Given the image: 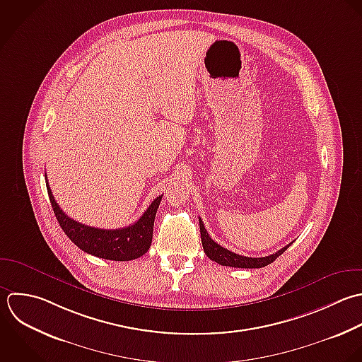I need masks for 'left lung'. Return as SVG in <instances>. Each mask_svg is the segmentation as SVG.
I'll return each instance as SVG.
<instances>
[{
	"label": "left lung",
	"mask_w": 362,
	"mask_h": 362,
	"mask_svg": "<svg viewBox=\"0 0 362 362\" xmlns=\"http://www.w3.org/2000/svg\"><path fill=\"white\" fill-rule=\"evenodd\" d=\"M199 223H200V235H202V244H203V250L206 252V255L223 265V267H233V268H247V269H254V268H264L269 264H272L279 255H282L288 248L289 245L292 244H288L285 248L279 250L278 252L272 254V255H268V257H262V258H250V257H243V255H238L235 252H231L228 251L227 248L218 245L217 243H214L211 240V237L209 235L207 230L204 228V224L202 221V218H199Z\"/></svg>",
	"instance_id": "left-lung-1"
}]
</instances>
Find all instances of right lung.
<instances>
[{"mask_svg": "<svg viewBox=\"0 0 362 362\" xmlns=\"http://www.w3.org/2000/svg\"><path fill=\"white\" fill-rule=\"evenodd\" d=\"M45 179L49 200L62 230L70 238V241L74 243V245H77L81 251L97 258L110 261H131L148 252L152 243L153 221L162 196L156 197L151 203V206L136 223L118 230H103L84 226L67 217L56 203L49 187L46 175Z\"/></svg>", "mask_w": 362, "mask_h": 362, "instance_id": "obj_1", "label": "right lung"}]
</instances>
